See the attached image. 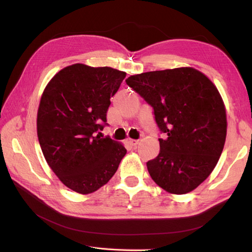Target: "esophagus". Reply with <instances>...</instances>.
Wrapping results in <instances>:
<instances>
[{"label": "esophagus", "mask_w": 252, "mask_h": 252, "mask_svg": "<svg viewBox=\"0 0 252 252\" xmlns=\"http://www.w3.org/2000/svg\"><path fill=\"white\" fill-rule=\"evenodd\" d=\"M126 143L129 144L131 147H135L137 144H139V140H132V139H127Z\"/></svg>", "instance_id": "1"}]
</instances>
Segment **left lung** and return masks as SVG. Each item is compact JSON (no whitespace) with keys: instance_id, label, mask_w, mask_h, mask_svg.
<instances>
[{"instance_id":"1","label":"left lung","mask_w":252,"mask_h":252,"mask_svg":"<svg viewBox=\"0 0 252 252\" xmlns=\"http://www.w3.org/2000/svg\"><path fill=\"white\" fill-rule=\"evenodd\" d=\"M126 84L153 107L164 139L146 162L152 179L175 194L194 190L208 177L223 152L227 121L218 88L193 67L131 75Z\"/></svg>"}]
</instances>
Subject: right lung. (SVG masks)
I'll list each match as a JSON object with an SVG mask.
<instances>
[{"instance_id": "right-lung-1", "label": "right lung", "mask_w": 252, "mask_h": 252, "mask_svg": "<svg viewBox=\"0 0 252 252\" xmlns=\"http://www.w3.org/2000/svg\"><path fill=\"white\" fill-rule=\"evenodd\" d=\"M126 72L76 63L48 83L37 115L39 144L48 165L67 188L81 194L106 185L126 150L103 137L110 98Z\"/></svg>"}]
</instances>
